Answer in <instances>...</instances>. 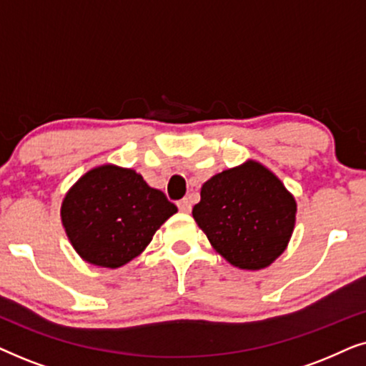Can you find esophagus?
<instances>
[{
    "instance_id": "34e87169",
    "label": "esophagus",
    "mask_w": 366,
    "mask_h": 366,
    "mask_svg": "<svg viewBox=\"0 0 366 366\" xmlns=\"http://www.w3.org/2000/svg\"><path fill=\"white\" fill-rule=\"evenodd\" d=\"M178 208L182 213H189L192 212V202L188 198H183L178 202Z\"/></svg>"
}]
</instances>
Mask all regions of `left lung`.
<instances>
[{
    "label": "left lung",
    "mask_w": 366,
    "mask_h": 366,
    "mask_svg": "<svg viewBox=\"0 0 366 366\" xmlns=\"http://www.w3.org/2000/svg\"><path fill=\"white\" fill-rule=\"evenodd\" d=\"M193 218L212 247L242 269H262L292 238L297 202L262 163L248 159L214 174L202 187Z\"/></svg>",
    "instance_id": "obj_1"
}]
</instances>
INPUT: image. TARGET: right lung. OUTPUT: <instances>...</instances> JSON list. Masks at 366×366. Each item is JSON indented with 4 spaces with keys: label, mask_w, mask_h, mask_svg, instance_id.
Segmentation results:
<instances>
[{
    "label": "right lung",
    "mask_w": 366,
    "mask_h": 366,
    "mask_svg": "<svg viewBox=\"0 0 366 366\" xmlns=\"http://www.w3.org/2000/svg\"><path fill=\"white\" fill-rule=\"evenodd\" d=\"M178 212L134 169L102 164L84 173L61 203L68 239L84 262L119 268L137 258Z\"/></svg>",
    "instance_id": "right-lung-1"
}]
</instances>
